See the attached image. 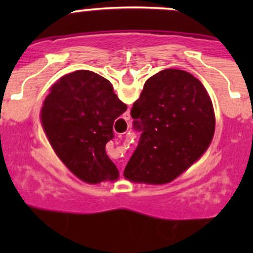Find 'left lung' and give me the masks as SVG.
<instances>
[{
  "mask_svg": "<svg viewBox=\"0 0 253 253\" xmlns=\"http://www.w3.org/2000/svg\"><path fill=\"white\" fill-rule=\"evenodd\" d=\"M131 116L141 137L124 175L133 182L172 181L202 157L215 129L206 88L182 70L169 68L148 79Z\"/></svg>",
  "mask_w": 253,
  "mask_h": 253,
  "instance_id": "8db88e82",
  "label": "left lung"
}]
</instances>
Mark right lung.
Instances as JSON below:
<instances>
[{
  "label": "right lung",
  "instance_id": "add662e5",
  "mask_svg": "<svg viewBox=\"0 0 253 253\" xmlns=\"http://www.w3.org/2000/svg\"><path fill=\"white\" fill-rule=\"evenodd\" d=\"M126 110L108 79L82 70L53 84L42 105V124L63 164L84 182L99 183L119 177L105 145L114 138L115 120Z\"/></svg>",
  "mask_w": 253,
  "mask_h": 253
}]
</instances>
